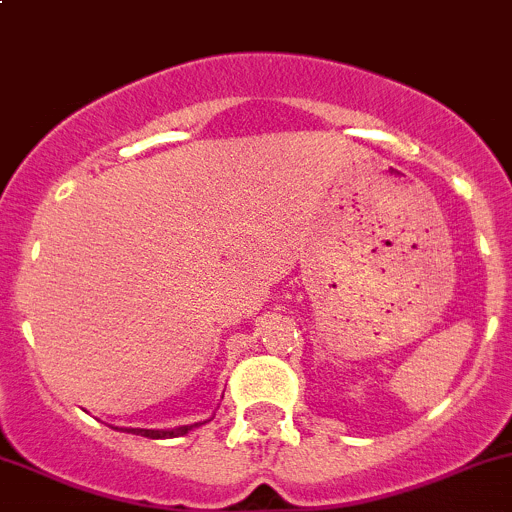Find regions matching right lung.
I'll return each mask as SVG.
<instances>
[{
	"label": "right lung",
	"instance_id": "obj_1",
	"mask_svg": "<svg viewBox=\"0 0 512 512\" xmlns=\"http://www.w3.org/2000/svg\"><path fill=\"white\" fill-rule=\"evenodd\" d=\"M213 418V416H210ZM210 418H205V421H198V423H188V426H175V428H126L128 433H133V436H146V438H178V436H188L190 431H195L198 426H203V423H208Z\"/></svg>",
	"mask_w": 512,
	"mask_h": 512
}]
</instances>
